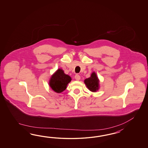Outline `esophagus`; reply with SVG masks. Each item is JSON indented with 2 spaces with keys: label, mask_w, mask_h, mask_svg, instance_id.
Masks as SVG:
<instances>
[{
  "label": "esophagus",
  "mask_w": 148,
  "mask_h": 148,
  "mask_svg": "<svg viewBox=\"0 0 148 148\" xmlns=\"http://www.w3.org/2000/svg\"><path fill=\"white\" fill-rule=\"evenodd\" d=\"M75 79L77 80H79L80 79V76L78 75V74H77V75H75Z\"/></svg>",
  "instance_id": "34e87169"
}]
</instances>
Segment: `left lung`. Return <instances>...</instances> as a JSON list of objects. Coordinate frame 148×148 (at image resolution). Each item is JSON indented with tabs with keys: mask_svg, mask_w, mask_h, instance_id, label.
I'll return each mask as SVG.
<instances>
[{
	"mask_svg": "<svg viewBox=\"0 0 148 148\" xmlns=\"http://www.w3.org/2000/svg\"><path fill=\"white\" fill-rule=\"evenodd\" d=\"M85 85L89 90L92 92H96L99 89V79L98 78L96 73L93 72L91 73L90 77L84 80Z\"/></svg>",
	"mask_w": 148,
	"mask_h": 148,
	"instance_id": "obj_1",
	"label": "left lung"
}]
</instances>
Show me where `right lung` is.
<instances>
[{
    "label": "right lung",
    "instance_id": "obj_1",
    "mask_svg": "<svg viewBox=\"0 0 148 148\" xmlns=\"http://www.w3.org/2000/svg\"><path fill=\"white\" fill-rule=\"evenodd\" d=\"M71 80V78L69 75L65 74L62 70L59 69L51 76L49 85L53 90L57 93H60L66 89L67 85Z\"/></svg>",
    "mask_w": 148,
    "mask_h": 148
}]
</instances>
